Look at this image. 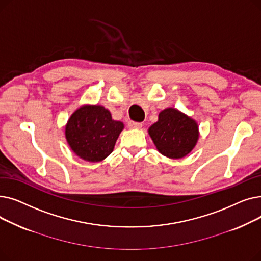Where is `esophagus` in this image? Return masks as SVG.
Masks as SVG:
<instances>
[{"label": "esophagus", "instance_id": "esophagus-1", "mask_svg": "<svg viewBox=\"0 0 261 261\" xmlns=\"http://www.w3.org/2000/svg\"><path fill=\"white\" fill-rule=\"evenodd\" d=\"M142 126H143L142 122H136V121H132V120H130L128 122V127L132 128V129H140V128H142Z\"/></svg>", "mask_w": 261, "mask_h": 261}]
</instances>
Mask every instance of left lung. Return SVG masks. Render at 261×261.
I'll list each match as a JSON object with an SVG mask.
<instances>
[{
	"label": "left lung",
	"mask_w": 261,
	"mask_h": 261,
	"mask_svg": "<svg viewBox=\"0 0 261 261\" xmlns=\"http://www.w3.org/2000/svg\"><path fill=\"white\" fill-rule=\"evenodd\" d=\"M149 134L159 151L170 159L187 155L199 138L197 122L173 108L163 110Z\"/></svg>",
	"instance_id": "obj_1"
}]
</instances>
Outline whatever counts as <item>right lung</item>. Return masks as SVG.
Returning a JSON list of instances; mask_svg holds the SVG:
<instances>
[{
	"label": "right lung",
	"instance_id": "obj_1",
	"mask_svg": "<svg viewBox=\"0 0 261 261\" xmlns=\"http://www.w3.org/2000/svg\"><path fill=\"white\" fill-rule=\"evenodd\" d=\"M123 123L101 106H82L67 121L65 138L82 160L99 162L113 151Z\"/></svg>",
	"mask_w": 261,
	"mask_h": 261
}]
</instances>
